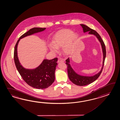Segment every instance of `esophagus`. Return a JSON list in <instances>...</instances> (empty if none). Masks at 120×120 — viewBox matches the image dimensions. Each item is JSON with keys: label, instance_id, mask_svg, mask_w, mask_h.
<instances>
[{"label": "esophagus", "instance_id": "34e87169", "mask_svg": "<svg viewBox=\"0 0 120 120\" xmlns=\"http://www.w3.org/2000/svg\"><path fill=\"white\" fill-rule=\"evenodd\" d=\"M64 60H60V59H59L58 60V61L57 62L58 63H63L64 62Z\"/></svg>", "mask_w": 120, "mask_h": 120}]
</instances>
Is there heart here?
I'll use <instances>...</instances> for the list:
<instances>
[{
    "label": "heart",
    "mask_w": 120,
    "mask_h": 120,
    "mask_svg": "<svg viewBox=\"0 0 120 120\" xmlns=\"http://www.w3.org/2000/svg\"><path fill=\"white\" fill-rule=\"evenodd\" d=\"M78 34L67 29H63L56 32L53 37L52 44L48 45L52 53H57L58 49L62 48V52L66 56L71 54L78 41Z\"/></svg>",
    "instance_id": "b5f03b06"
}]
</instances>
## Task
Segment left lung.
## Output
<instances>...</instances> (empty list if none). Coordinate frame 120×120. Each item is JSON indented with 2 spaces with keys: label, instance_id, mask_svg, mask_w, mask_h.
<instances>
[{
  "label": "left lung",
  "instance_id": "left-lung-1",
  "mask_svg": "<svg viewBox=\"0 0 120 120\" xmlns=\"http://www.w3.org/2000/svg\"><path fill=\"white\" fill-rule=\"evenodd\" d=\"M80 25L83 28L84 33L89 32V34H93L96 37V38H97L98 39L101 45V46L103 56L102 66L100 71L95 75L90 76H84V75H80L78 74L74 70H73L72 67H71L70 64V58H68L66 60V64H67V66L68 75L70 80L73 83L75 84L77 86H86L87 85H89V84L95 81L100 75L101 73V72L103 70L104 62H105V59L106 57V48L103 40L101 38L99 34L96 31L83 24H81Z\"/></svg>",
  "mask_w": 120,
  "mask_h": 120
}]
</instances>
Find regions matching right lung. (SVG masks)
<instances>
[{
    "label": "right lung",
    "instance_id": "obj_1",
    "mask_svg": "<svg viewBox=\"0 0 120 120\" xmlns=\"http://www.w3.org/2000/svg\"><path fill=\"white\" fill-rule=\"evenodd\" d=\"M46 28H34L20 37L14 49V61L16 67L23 80L28 85L38 89H45L50 86L55 80V71L57 58L48 60L45 59L38 67L33 69H25L20 63L18 57L17 47L20 39L44 31Z\"/></svg>",
    "mask_w": 120,
    "mask_h": 120
}]
</instances>
